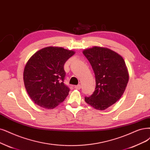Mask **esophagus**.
<instances>
[{
    "instance_id": "esophagus-1",
    "label": "esophagus",
    "mask_w": 150,
    "mask_h": 150,
    "mask_svg": "<svg viewBox=\"0 0 150 150\" xmlns=\"http://www.w3.org/2000/svg\"><path fill=\"white\" fill-rule=\"evenodd\" d=\"M74 88L76 90H80L81 88V85H76L74 86Z\"/></svg>"
}]
</instances>
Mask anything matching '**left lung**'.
Here are the masks:
<instances>
[{"label":"left lung","mask_w":150,"mask_h":150,"mask_svg":"<svg viewBox=\"0 0 150 150\" xmlns=\"http://www.w3.org/2000/svg\"><path fill=\"white\" fill-rule=\"evenodd\" d=\"M95 72V90L85 102L103 110L117 102L124 94L129 79L123 57L107 47L94 46L83 51Z\"/></svg>","instance_id":"left-lung-1"}]
</instances>
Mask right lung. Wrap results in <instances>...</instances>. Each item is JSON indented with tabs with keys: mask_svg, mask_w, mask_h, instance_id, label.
I'll list each match as a JSON object with an SVG mask.
<instances>
[{
	"mask_svg": "<svg viewBox=\"0 0 150 150\" xmlns=\"http://www.w3.org/2000/svg\"><path fill=\"white\" fill-rule=\"evenodd\" d=\"M75 52L62 47L49 46L39 50L26 62L23 81L29 96L38 106L52 109L68 96L64 83V65Z\"/></svg>",
	"mask_w": 150,
	"mask_h": 150,
	"instance_id": "add662e5",
	"label": "right lung"
}]
</instances>
